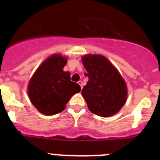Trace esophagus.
<instances>
[{"instance_id": "1", "label": "esophagus", "mask_w": 160, "mask_h": 160, "mask_svg": "<svg viewBox=\"0 0 160 160\" xmlns=\"http://www.w3.org/2000/svg\"><path fill=\"white\" fill-rule=\"evenodd\" d=\"M78 83L79 84V86L81 87V88L82 89V87H83V84H82V81H78Z\"/></svg>"}]
</instances>
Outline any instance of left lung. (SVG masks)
<instances>
[{
  "label": "left lung",
  "mask_w": 160,
  "mask_h": 160,
  "mask_svg": "<svg viewBox=\"0 0 160 160\" xmlns=\"http://www.w3.org/2000/svg\"><path fill=\"white\" fill-rule=\"evenodd\" d=\"M88 77L82 95L93 114L110 117L123 107L128 90L125 81L114 67L102 55H86L82 58Z\"/></svg>",
  "instance_id": "1"
}]
</instances>
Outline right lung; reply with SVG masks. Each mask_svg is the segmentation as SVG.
<instances>
[{"instance_id": "1", "label": "right lung", "mask_w": 160, "mask_h": 160, "mask_svg": "<svg viewBox=\"0 0 160 160\" xmlns=\"http://www.w3.org/2000/svg\"><path fill=\"white\" fill-rule=\"evenodd\" d=\"M67 59L53 54L46 59L34 73L28 86L32 105L46 115L58 114L81 87L70 81L69 72L63 71Z\"/></svg>"}]
</instances>
